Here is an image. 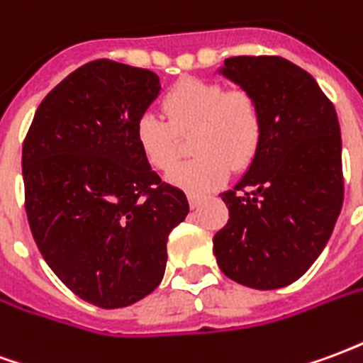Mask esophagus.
Masks as SVG:
<instances>
[{"mask_svg":"<svg viewBox=\"0 0 363 363\" xmlns=\"http://www.w3.org/2000/svg\"><path fill=\"white\" fill-rule=\"evenodd\" d=\"M186 196H189L190 208H198V206H200V202L204 200V194H198V192H189Z\"/></svg>","mask_w":363,"mask_h":363,"instance_id":"obj_1","label":"esophagus"}]
</instances>
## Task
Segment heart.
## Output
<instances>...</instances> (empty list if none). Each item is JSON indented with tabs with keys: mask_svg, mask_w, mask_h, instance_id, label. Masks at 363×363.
<instances>
[{
	"mask_svg": "<svg viewBox=\"0 0 363 363\" xmlns=\"http://www.w3.org/2000/svg\"><path fill=\"white\" fill-rule=\"evenodd\" d=\"M163 114L138 120L135 140L145 161L169 171L193 135L197 155L169 173V182L189 190L212 189L228 179L229 169L243 171L259 153L264 118L257 96L247 89H228L212 79H184L163 99Z\"/></svg>",
	"mask_w": 363,
	"mask_h": 363,
	"instance_id": "1",
	"label": "heart"
}]
</instances>
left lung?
<instances>
[{
	"mask_svg": "<svg viewBox=\"0 0 363 363\" xmlns=\"http://www.w3.org/2000/svg\"><path fill=\"white\" fill-rule=\"evenodd\" d=\"M220 74L259 99L264 134L249 171L221 194L229 220L213 255L237 284L284 288L311 268L342 208L336 111L311 75L280 56L228 58Z\"/></svg>",
	"mask_w": 363,
	"mask_h": 363,
	"instance_id": "left-lung-1",
	"label": "left lung"
}]
</instances>
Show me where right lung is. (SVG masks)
<instances>
[{
    "mask_svg": "<svg viewBox=\"0 0 363 363\" xmlns=\"http://www.w3.org/2000/svg\"><path fill=\"white\" fill-rule=\"evenodd\" d=\"M159 91L150 69L89 62L44 96L23 143L36 247L75 296L103 309L157 288L169 233L189 213L184 192L159 179L135 140Z\"/></svg>",
    "mask_w": 363,
    "mask_h": 363,
    "instance_id": "obj_1",
    "label": "right lung"
}]
</instances>
